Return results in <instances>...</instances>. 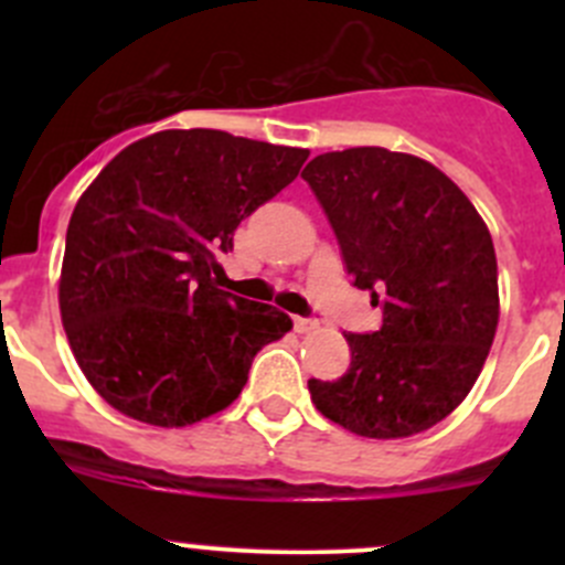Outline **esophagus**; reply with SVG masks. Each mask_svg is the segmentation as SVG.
I'll list each match as a JSON object with an SVG mask.
<instances>
[{"label":"esophagus","mask_w":565,"mask_h":565,"mask_svg":"<svg viewBox=\"0 0 565 565\" xmlns=\"http://www.w3.org/2000/svg\"><path fill=\"white\" fill-rule=\"evenodd\" d=\"M292 324H295V330H298V333H309V330L319 328V322L315 317H292Z\"/></svg>","instance_id":"34e87169"}]
</instances>
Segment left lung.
<instances>
[{
    "instance_id": "obj_1",
    "label": "left lung",
    "mask_w": 565,
    "mask_h": 565,
    "mask_svg": "<svg viewBox=\"0 0 565 565\" xmlns=\"http://www.w3.org/2000/svg\"><path fill=\"white\" fill-rule=\"evenodd\" d=\"M358 289L383 311L374 333H344L350 369L309 380L324 418L396 440L440 424L481 374L498 330L492 235L457 182L385 147L317 156L303 169Z\"/></svg>"
}]
</instances>
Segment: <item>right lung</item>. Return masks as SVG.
<instances>
[{"mask_svg": "<svg viewBox=\"0 0 565 565\" xmlns=\"http://www.w3.org/2000/svg\"><path fill=\"white\" fill-rule=\"evenodd\" d=\"M306 158L224 130H161L84 191L67 224L60 311L84 377L114 409L188 426L241 396L256 352L292 319L218 289L215 254Z\"/></svg>", "mask_w": 565, "mask_h": 565, "instance_id": "add662e5", "label": "right lung"}]
</instances>
